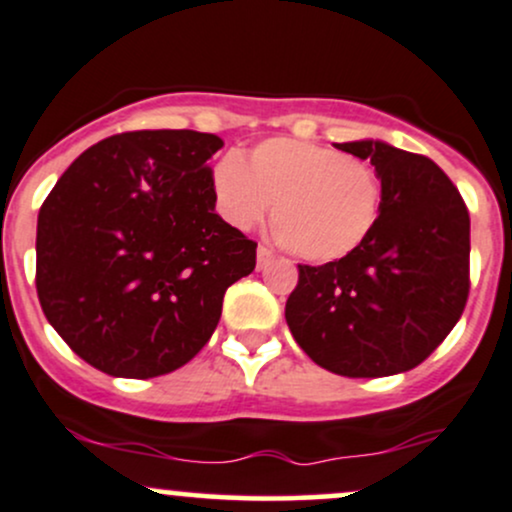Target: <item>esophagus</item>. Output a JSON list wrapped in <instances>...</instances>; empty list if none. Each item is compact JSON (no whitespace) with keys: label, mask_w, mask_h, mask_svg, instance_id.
<instances>
[{"label":"esophagus","mask_w":512,"mask_h":512,"mask_svg":"<svg viewBox=\"0 0 512 512\" xmlns=\"http://www.w3.org/2000/svg\"><path fill=\"white\" fill-rule=\"evenodd\" d=\"M274 260V252L269 250V248H264V245H260V248H257V267H267L269 262Z\"/></svg>","instance_id":"34e87169"}]
</instances>
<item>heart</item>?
I'll return each mask as SVG.
<instances>
[{
  "label": "heart",
  "instance_id": "b5f03b06",
  "mask_svg": "<svg viewBox=\"0 0 512 512\" xmlns=\"http://www.w3.org/2000/svg\"><path fill=\"white\" fill-rule=\"evenodd\" d=\"M216 209L248 231L269 207L281 243L310 262L354 252L378 219L380 180L368 163L315 142L276 137L245 163L228 154L211 170Z\"/></svg>",
  "mask_w": 512,
  "mask_h": 512
}]
</instances>
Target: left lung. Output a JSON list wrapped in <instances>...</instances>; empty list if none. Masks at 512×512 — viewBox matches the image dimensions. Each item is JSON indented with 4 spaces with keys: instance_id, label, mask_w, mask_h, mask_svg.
<instances>
[{
    "instance_id": "8db88e82",
    "label": "left lung",
    "mask_w": 512,
    "mask_h": 512,
    "mask_svg": "<svg viewBox=\"0 0 512 512\" xmlns=\"http://www.w3.org/2000/svg\"><path fill=\"white\" fill-rule=\"evenodd\" d=\"M337 149L370 158L380 214L354 252L298 264L286 322L317 366L346 378H385L426 361L469 296V211L431 158L385 142Z\"/></svg>"
}]
</instances>
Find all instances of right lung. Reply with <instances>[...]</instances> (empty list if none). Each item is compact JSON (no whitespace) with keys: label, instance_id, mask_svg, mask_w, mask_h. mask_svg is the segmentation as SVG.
Masks as SVG:
<instances>
[{"label":"right lung","instance_id":"obj_1","mask_svg":"<svg viewBox=\"0 0 512 512\" xmlns=\"http://www.w3.org/2000/svg\"><path fill=\"white\" fill-rule=\"evenodd\" d=\"M192 129L103 139L62 173L38 214L40 308L76 356L115 378H156L209 342L223 293L255 269L257 243L214 211Z\"/></svg>","mask_w":512,"mask_h":512}]
</instances>
